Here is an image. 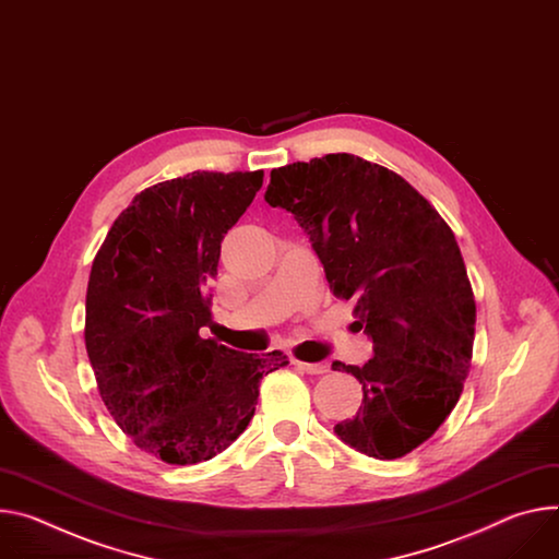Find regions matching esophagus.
Returning a JSON list of instances; mask_svg holds the SVG:
<instances>
[{"instance_id": "esophagus-1", "label": "esophagus", "mask_w": 559, "mask_h": 559, "mask_svg": "<svg viewBox=\"0 0 559 559\" xmlns=\"http://www.w3.org/2000/svg\"><path fill=\"white\" fill-rule=\"evenodd\" d=\"M294 366H296V368H300L302 372H308V374H325V372L330 370V366H328V364H306V361H294Z\"/></svg>"}]
</instances>
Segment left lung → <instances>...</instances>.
I'll return each instance as SVG.
<instances>
[{"mask_svg": "<svg viewBox=\"0 0 559 559\" xmlns=\"http://www.w3.org/2000/svg\"><path fill=\"white\" fill-rule=\"evenodd\" d=\"M265 200L308 231L330 289L357 302L354 325L372 338L364 368L332 364L364 385L334 432L374 460L413 452L452 413L473 359L477 308L452 229L411 182L352 154L272 169Z\"/></svg>", "mask_w": 559, "mask_h": 559, "instance_id": "left-lung-1", "label": "left lung"}]
</instances>
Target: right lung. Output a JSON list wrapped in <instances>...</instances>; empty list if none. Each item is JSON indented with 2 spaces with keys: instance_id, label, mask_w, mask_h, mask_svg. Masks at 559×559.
<instances>
[{
  "instance_id": "obj_1",
  "label": "right lung",
  "mask_w": 559,
  "mask_h": 559,
  "mask_svg": "<svg viewBox=\"0 0 559 559\" xmlns=\"http://www.w3.org/2000/svg\"><path fill=\"white\" fill-rule=\"evenodd\" d=\"M263 187V171H193L140 191L97 249L84 343L107 411L165 464L207 462L257 411L283 352L240 354L212 328L205 289L221 242Z\"/></svg>"
}]
</instances>
